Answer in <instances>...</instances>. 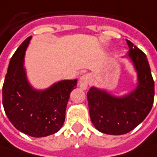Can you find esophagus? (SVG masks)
I'll list each match as a JSON object with an SVG mask.
<instances>
[{"instance_id": "esophagus-1", "label": "esophagus", "mask_w": 157, "mask_h": 157, "mask_svg": "<svg viewBox=\"0 0 157 157\" xmlns=\"http://www.w3.org/2000/svg\"><path fill=\"white\" fill-rule=\"evenodd\" d=\"M90 82H91V76H90V75H83L80 78L79 85H80V87L82 89H86L87 86L90 84Z\"/></svg>"}]
</instances>
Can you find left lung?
Masks as SVG:
<instances>
[{
  "label": "left lung",
  "mask_w": 157,
  "mask_h": 157,
  "mask_svg": "<svg viewBox=\"0 0 157 157\" xmlns=\"http://www.w3.org/2000/svg\"><path fill=\"white\" fill-rule=\"evenodd\" d=\"M137 74V85L123 96H114L104 89L90 87L87 102L90 119L99 132L109 135L128 133L142 123L152 108L155 84L146 55L133 43L126 40Z\"/></svg>",
  "instance_id": "obj_1"
}]
</instances>
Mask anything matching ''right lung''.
Masks as SVG:
<instances>
[{
	"mask_svg": "<svg viewBox=\"0 0 157 157\" xmlns=\"http://www.w3.org/2000/svg\"><path fill=\"white\" fill-rule=\"evenodd\" d=\"M31 37L12 56L2 87V104L7 118L20 132L31 137H46L57 132L65 120L71 91L77 80H63L44 90L33 87L27 80L24 57Z\"/></svg>",
	"mask_w": 157,
	"mask_h": 157,
	"instance_id": "obj_1",
	"label": "right lung"
}]
</instances>
